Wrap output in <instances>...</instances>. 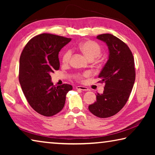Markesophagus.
<instances>
[{
    "label": "esophagus",
    "mask_w": 155,
    "mask_h": 155,
    "mask_svg": "<svg viewBox=\"0 0 155 155\" xmlns=\"http://www.w3.org/2000/svg\"><path fill=\"white\" fill-rule=\"evenodd\" d=\"M76 89L82 91H87L89 90L87 87H84V86H77V87H76Z\"/></svg>",
    "instance_id": "1"
}]
</instances>
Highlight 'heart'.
<instances>
[{
  "label": "heart",
  "mask_w": 155,
  "mask_h": 155,
  "mask_svg": "<svg viewBox=\"0 0 155 155\" xmlns=\"http://www.w3.org/2000/svg\"><path fill=\"white\" fill-rule=\"evenodd\" d=\"M78 48H79L80 51L91 61L98 58L102 52L101 47L100 46L99 44L95 42V41L91 40L85 41L81 43L78 46ZM72 54V52L71 50H68L64 52L62 57V61L64 64H67L70 62ZM89 75H90V72H85L82 74H78L77 75V77L78 79H81L83 77H88Z\"/></svg>",
  "instance_id": "b5f03b06"
}]
</instances>
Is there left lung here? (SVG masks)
Instances as JSON below:
<instances>
[{"instance_id":"left-lung-1","label":"left lung","mask_w":155,"mask_h":155,"mask_svg":"<svg viewBox=\"0 0 155 155\" xmlns=\"http://www.w3.org/2000/svg\"><path fill=\"white\" fill-rule=\"evenodd\" d=\"M109 49V57L98 78L105 85L103 94L96 95V101L89 105L91 114L101 118L116 114L127 103L135 80L133 54L124 42L111 34L96 37Z\"/></svg>"}]
</instances>
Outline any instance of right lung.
<instances>
[{
  "mask_svg": "<svg viewBox=\"0 0 155 155\" xmlns=\"http://www.w3.org/2000/svg\"><path fill=\"white\" fill-rule=\"evenodd\" d=\"M71 38L42 33L34 37L23 49L20 58L19 81L28 103L36 112L50 117L64 108L68 84L54 86L51 74L60 67L59 52Z\"/></svg>",
  "mask_w": 155,
  "mask_h": 155,
  "instance_id": "obj_1",
  "label": "right lung"
}]
</instances>
